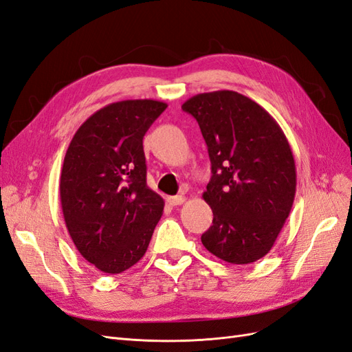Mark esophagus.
Instances as JSON below:
<instances>
[{"label":"esophagus","mask_w":352,"mask_h":352,"mask_svg":"<svg viewBox=\"0 0 352 352\" xmlns=\"http://www.w3.org/2000/svg\"><path fill=\"white\" fill-rule=\"evenodd\" d=\"M185 201H186L185 195H176V197H170L168 198V202L172 206H180V204H184Z\"/></svg>","instance_id":"esophagus-1"}]
</instances>
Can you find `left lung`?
Instances as JSON below:
<instances>
[{
	"label": "left lung",
	"mask_w": 352,
	"mask_h": 352,
	"mask_svg": "<svg viewBox=\"0 0 352 352\" xmlns=\"http://www.w3.org/2000/svg\"><path fill=\"white\" fill-rule=\"evenodd\" d=\"M208 148L211 179L202 198L212 210L204 247L223 261L250 264L278 239L294 204L296 170L283 131L235 91L198 94L184 102Z\"/></svg>",
	"instance_id": "left-lung-1"
}]
</instances>
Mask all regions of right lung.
I'll use <instances>...</instances> for the list:
<instances>
[{
    "mask_svg": "<svg viewBox=\"0 0 352 352\" xmlns=\"http://www.w3.org/2000/svg\"><path fill=\"white\" fill-rule=\"evenodd\" d=\"M167 104L126 100L94 113L74 133L60 177L69 235L82 257L117 274L146 252L164 201L146 185L142 140Z\"/></svg>",
    "mask_w": 352,
    "mask_h": 352,
    "instance_id": "add662e5",
    "label": "right lung"
}]
</instances>
